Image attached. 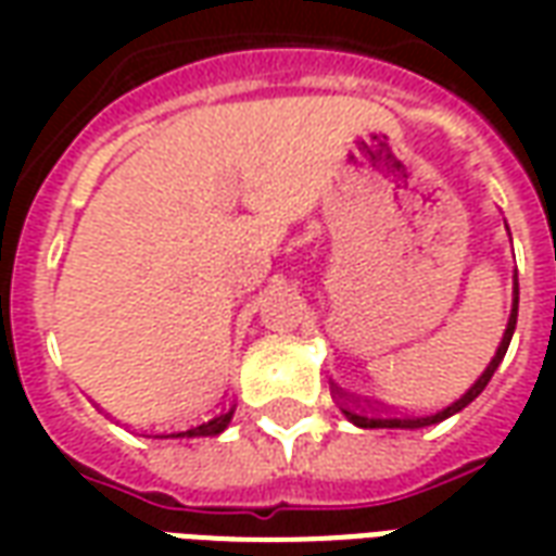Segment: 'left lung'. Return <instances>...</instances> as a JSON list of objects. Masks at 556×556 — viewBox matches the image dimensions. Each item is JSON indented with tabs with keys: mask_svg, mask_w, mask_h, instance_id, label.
Masks as SVG:
<instances>
[{
	"mask_svg": "<svg viewBox=\"0 0 556 556\" xmlns=\"http://www.w3.org/2000/svg\"><path fill=\"white\" fill-rule=\"evenodd\" d=\"M515 325H518V274H515L513 282V313H509V321H506V330H503V339L497 351H494V357L485 366V372L479 375L473 387L467 390L465 396L455 399L453 405H446L443 410H434V414H422V417H410V414H390V410H366V408H342L345 419L354 422V426H361V429H426V426H434V422H443L446 417H453L458 410H465L473 399L485 390V384L491 381V375L497 372V366L506 357V349H509V342H513Z\"/></svg>",
	"mask_w": 556,
	"mask_h": 556,
	"instance_id": "left-lung-1",
	"label": "left lung"
}]
</instances>
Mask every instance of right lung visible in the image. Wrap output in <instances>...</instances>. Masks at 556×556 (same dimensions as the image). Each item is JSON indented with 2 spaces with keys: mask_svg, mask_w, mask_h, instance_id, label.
Instances as JSON below:
<instances>
[{
  "mask_svg": "<svg viewBox=\"0 0 556 556\" xmlns=\"http://www.w3.org/2000/svg\"><path fill=\"white\" fill-rule=\"evenodd\" d=\"M231 414H235V410H231V408L229 410H219V414L202 419V422H195V426H190V429L172 431L169 438H214V434H219V431L229 429Z\"/></svg>",
  "mask_w": 556,
  "mask_h": 556,
  "instance_id": "1",
  "label": "right lung"
}]
</instances>
